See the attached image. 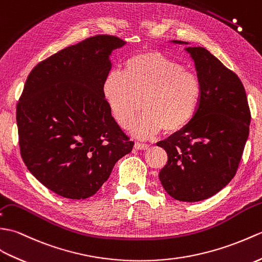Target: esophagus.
<instances>
[{
	"instance_id": "obj_1",
	"label": "esophagus",
	"mask_w": 262,
	"mask_h": 262,
	"mask_svg": "<svg viewBox=\"0 0 262 262\" xmlns=\"http://www.w3.org/2000/svg\"><path fill=\"white\" fill-rule=\"evenodd\" d=\"M135 148H136L137 150H147V149L149 148V146H148V144H146V143L136 142V143H135Z\"/></svg>"
}]
</instances>
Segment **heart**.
<instances>
[{"label": "heart", "mask_w": 262, "mask_h": 262, "mask_svg": "<svg viewBox=\"0 0 262 262\" xmlns=\"http://www.w3.org/2000/svg\"><path fill=\"white\" fill-rule=\"evenodd\" d=\"M103 96L113 118L127 127L140 107L142 115L132 133L149 139L164 129L178 132L193 120L202 97L197 75L159 51L133 55L121 73H110L103 82Z\"/></svg>", "instance_id": "1"}]
</instances>
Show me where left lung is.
<instances>
[{"instance_id": "left-lung-1", "label": "left lung", "mask_w": 262, "mask_h": 262, "mask_svg": "<svg viewBox=\"0 0 262 262\" xmlns=\"http://www.w3.org/2000/svg\"><path fill=\"white\" fill-rule=\"evenodd\" d=\"M178 45L188 42L172 40ZM202 83L200 106L188 125L159 141L168 156L159 172L172 199L200 202L215 195L235 176L251 120L240 78L203 47H187Z\"/></svg>"}]
</instances>
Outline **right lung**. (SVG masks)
Masks as SVG:
<instances>
[{
	"label": "right lung",
	"mask_w": 262,
	"mask_h": 262,
	"mask_svg": "<svg viewBox=\"0 0 262 262\" xmlns=\"http://www.w3.org/2000/svg\"><path fill=\"white\" fill-rule=\"evenodd\" d=\"M123 40L97 34L58 51L29 74L16 105L21 157L57 195L85 200L111 175L133 141L103 96L112 51Z\"/></svg>",
	"instance_id": "1"
}]
</instances>
